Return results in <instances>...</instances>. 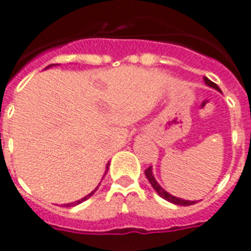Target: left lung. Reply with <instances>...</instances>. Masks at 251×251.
<instances>
[{
  "mask_svg": "<svg viewBox=\"0 0 251 251\" xmlns=\"http://www.w3.org/2000/svg\"><path fill=\"white\" fill-rule=\"evenodd\" d=\"M204 82H205V84H206V86H209V87H212V88H214V90H217V91L221 92V90H220V87H218L217 84H216V83H213L212 80L206 78V76H204ZM146 177L148 178V181H150V184L152 185V188L156 190V193H157L160 197H163L164 200L169 201V202H172V204H176V205H182V206H188V205L196 204V201L182 200V199H180V197L172 196L171 193H168L167 190L164 189V188H161L159 182L156 181V178H154L153 172H152V167H150V168L146 169Z\"/></svg>",
  "mask_w": 251,
  "mask_h": 251,
  "instance_id": "obj_1",
  "label": "left lung"
}]
</instances>
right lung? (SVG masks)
<instances>
[{
    "label": "right lung",
    "mask_w": 251,
    "mask_h": 251,
    "mask_svg": "<svg viewBox=\"0 0 251 251\" xmlns=\"http://www.w3.org/2000/svg\"><path fill=\"white\" fill-rule=\"evenodd\" d=\"M50 66H51V65H50ZM50 66H47L46 69H49V67H50ZM108 165H110V164H107V167H105V172H104V175H105V173H107V171H108ZM103 177H104V176H103ZM99 185H100V184H99ZM99 185H98L97 188H95V189L92 190L91 193H88L87 196H84V197H83V199L78 200V201H75V202H71V204H66V206H75V205L80 204V202H83V201H86V200H88V199H90V197H91L92 195H94V193H95V192H97L98 188H99Z\"/></svg>",
    "instance_id": "right-lung-1"
}]
</instances>
